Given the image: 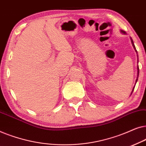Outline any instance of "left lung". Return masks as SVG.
I'll use <instances>...</instances> for the list:
<instances>
[{"mask_svg": "<svg viewBox=\"0 0 146 146\" xmlns=\"http://www.w3.org/2000/svg\"><path fill=\"white\" fill-rule=\"evenodd\" d=\"M120 32L122 34H124V35H125V34H126V33H125V31H120ZM130 39H131V44H132V46H133V48H134V50H135V51L136 52V54H137V50H136V49H135V45H134V44H133V40H132V39H131V38L130 37ZM137 63H138V56H137ZM137 79H136V80H135V84H136V82H137V78H138V76H139V67H138V66H137ZM134 88H135V86H133V89H132V91H131V94L130 95H131V94H132V92H133V90H134Z\"/></svg>", "mask_w": 146, "mask_h": 146, "instance_id": "left-lung-1", "label": "left lung"}]
</instances>
